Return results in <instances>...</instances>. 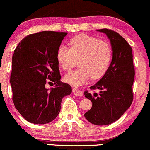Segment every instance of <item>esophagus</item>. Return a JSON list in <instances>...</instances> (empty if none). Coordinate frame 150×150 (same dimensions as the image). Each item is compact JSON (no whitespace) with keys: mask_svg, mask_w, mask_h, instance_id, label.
Wrapping results in <instances>:
<instances>
[{"mask_svg":"<svg viewBox=\"0 0 150 150\" xmlns=\"http://www.w3.org/2000/svg\"><path fill=\"white\" fill-rule=\"evenodd\" d=\"M73 93L74 95H75L76 97H82V96L83 95V93L81 92V91L78 90V89L75 88L73 89Z\"/></svg>","mask_w":150,"mask_h":150,"instance_id":"esophagus-1","label":"esophagus"}]
</instances>
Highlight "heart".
I'll use <instances>...</instances> for the list:
<instances>
[{"label": "heart", "mask_w": 150, "mask_h": 150, "mask_svg": "<svg viewBox=\"0 0 150 150\" xmlns=\"http://www.w3.org/2000/svg\"><path fill=\"white\" fill-rule=\"evenodd\" d=\"M56 58L65 70H70L80 59V68L70 71L64 77L66 83L80 87L91 77L97 79L104 75L112 58V49L108 43L98 38L80 34L70 39V48L65 45L58 47Z\"/></svg>", "instance_id": "b5f03b06"}]
</instances>
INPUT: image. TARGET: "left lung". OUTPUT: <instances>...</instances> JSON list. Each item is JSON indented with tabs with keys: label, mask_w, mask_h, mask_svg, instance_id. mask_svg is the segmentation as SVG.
I'll list each match as a JSON object with an SVG mask.
<instances>
[{
	"label": "left lung",
	"mask_w": 150,
	"mask_h": 150,
	"mask_svg": "<svg viewBox=\"0 0 150 150\" xmlns=\"http://www.w3.org/2000/svg\"><path fill=\"white\" fill-rule=\"evenodd\" d=\"M107 36L112 49V59L104 76L92 89H99L93 95L84 93L92 106L84 116L91 123L106 125L119 119L131 105L132 86L135 77L132 48L123 37L114 31L97 30Z\"/></svg>",
	"instance_id": "obj_1"
}]
</instances>
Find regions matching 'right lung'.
Returning <instances> with one entry per match:
<instances>
[{
    "instance_id": "add662e5",
    "label": "right lung",
    "mask_w": 150,
    "mask_h": 150,
    "mask_svg": "<svg viewBox=\"0 0 150 150\" xmlns=\"http://www.w3.org/2000/svg\"><path fill=\"white\" fill-rule=\"evenodd\" d=\"M67 32L44 31L30 34L19 43L12 58L10 84L15 108L30 123L46 124L57 117L62 99L72 87L61 81L57 50ZM54 88H45L47 80Z\"/></svg>"
}]
</instances>
